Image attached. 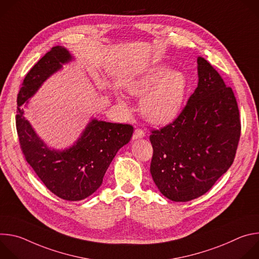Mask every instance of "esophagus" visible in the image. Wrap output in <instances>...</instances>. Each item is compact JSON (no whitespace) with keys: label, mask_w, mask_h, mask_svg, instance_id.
Returning a JSON list of instances; mask_svg holds the SVG:
<instances>
[{"label":"esophagus","mask_w":259,"mask_h":259,"mask_svg":"<svg viewBox=\"0 0 259 259\" xmlns=\"http://www.w3.org/2000/svg\"><path fill=\"white\" fill-rule=\"evenodd\" d=\"M143 136H145V132H144L142 129H139V128L135 129L134 134H133V139L141 138V137H143Z\"/></svg>","instance_id":"34e87169"}]
</instances>
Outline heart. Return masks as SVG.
<instances>
[{
  "mask_svg": "<svg viewBox=\"0 0 259 259\" xmlns=\"http://www.w3.org/2000/svg\"><path fill=\"white\" fill-rule=\"evenodd\" d=\"M188 90V81L181 71L158 65L128 84V91L141 100L143 116L153 123L174 119L182 107Z\"/></svg>",
  "mask_w": 259,
  "mask_h": 259,
  "instance_id": "heart-1",
  "label": "heart"
}]
</instances>
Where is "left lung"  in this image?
Returning a JSON list of instances; mask_svg holds the SVG:
<instances>
[{"label": "left lung", "instance_id": "obj_1", "mask_svg": "<svg viewBox=\"0 0 259 259\" xmlns=\"http://www.w3.org/2000/svg\"><path fill=\"white\" fill-rule=\"evenodd\" d=\"M198 75V87L178 117L153 129L150 136L153 179L174 202H188L207 193L232 166L241 136L233 89L201 56Z\"/></svg>", "mask_w": 259, "mask_h": 259}]
</instances>
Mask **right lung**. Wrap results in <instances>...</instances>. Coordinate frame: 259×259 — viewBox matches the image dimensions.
<instances>
[{
	"label": "right lung",
	"instance_id": "1",
	"mask_svg": "<svg viewBox=\"0 0 259 259\" xmlns=\"http://www.w3.org/2000/svg\"><path fill=\"white\" fill-rule=\"evenodd\" d=\"M69 60V52L55 46L26 73L17 96L16 130L26 162L46 188L60 199L80 201L101 186L110 162L121 147L130 141L134 129L129 124L92 120L70 149L63 152L48 149L25 120L20 106L48 77L61 68L62 63Z\"/></svg>",
	"mask_w": 259,
	"mask_h": 259
}]
</instances>
